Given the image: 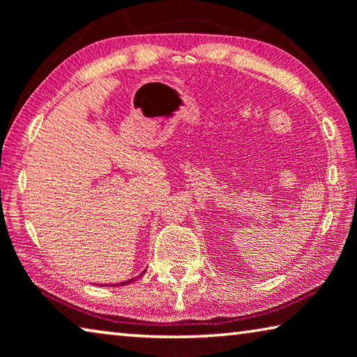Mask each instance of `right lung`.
<instances>
[{"mask_svg": "<svg viewBox=\"0 0 357 357\" xmlns=\"http://www.w3.org/2000/svg\"><path fill=\"white\" fill-rule=\"evenodd\" d=\"M143 273H146V270L143 271ZM143 273H141V275H143ZM141 275H138L137 276V278H139V276ZM137 278H132V280H127V281H122V282H117V284H112V286H126V284H130V282H133L135 280H137Z\"/></svg>", "mask_w": 357, "mask_h": 357, "instance_id": "obj_1", "label": "right lung"}]
</instances>
